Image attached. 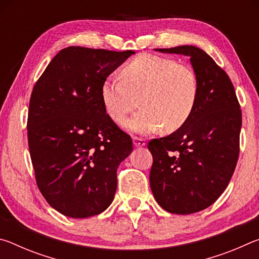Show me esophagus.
I'll return each instance as SVG.
<instances>
[{"mask_svg": "<svg viewBox=\"0 0 259 259\" xmlns=\"http://www.w3.org/2000/svg\"><path fill=\"white\" fill-rule=\"evenodd\" d=\"M146 144V140L143 139V138H139V137H135L134 138V145L135 147H142Z\"/></svg>", "mask_w": 259, "mask_h": 259, "instance_id": "esophagus-1", "label": "esophagus"}]
</instances>
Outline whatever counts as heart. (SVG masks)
Segmentation results:
<instances>
[{
  "mask_svg": "<svg viewBox=\"0 0 259 259\" xmlns=\"http://www.w3.org/2000/svg\"><path fill=\"white\" fill-rule=\"evenodd\" d=\"M121 80L106 78L100 97L117 124H123L138 105L142 107L126 124L133 133L151 134L161 125L174 133L188 121L198 102L195 72L166 57L137 56L122 68Z\"/></svg>",
  "mask_w": 259,
  "mask_h": 259,
  "instance_id": "heart-1",
  "label": "heart"
}]
</instances>
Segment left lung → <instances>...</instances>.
Segmentation results:
<instances>
[{"label":"left lung","instance_id":"obj_1","mask_svg":"<svg viewBox=\"0 0 259 259\" xmlns=\"http://www.w3.org/2000/svg\"><path fill=\"white\" fill-rule=\"evenodd\" d=\"M190 57L199 85L188 121L148 143L153 195L168 212L190 214L216 201L229 185L240 152V104L230 77L207 52L193 46L155 49Z\"/></svg>","mask_w":259,"mask_h":259}]
</instances>
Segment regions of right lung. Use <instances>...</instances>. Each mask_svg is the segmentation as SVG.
<instances>
[{"label":"right lung","instance_id":"1","mask_svg":"<svg viewBox=\"0 0 259 259\" xmlns=\"http://www.w3.org/2000/svg\"><path fill=\"white\" fill-rule=\"evenodd\" d=\"M83 47L60 50L30 95L27 136L35 179L47 202L72 218L106 210L130 136L106 114L100 87L134 55Z\"/></svg>","mask_w":259,"mask_h":259}]
</instances>
